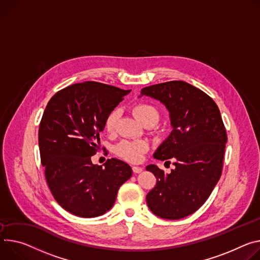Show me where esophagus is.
<instances>
[{
	"label": "esophagus",
	"mask_w": 260,
	"mask_h": 260,
	"mask_svg": "<svg viewBox=\"0 0 260 260\" xmlns=\"http://www.w3.org/2000/svg\"><path fill=\"white\" fill-rule=\"evenodd\" d=\"M132 170H133L134 174H140V172L142 171V168L139 167V166H133Z\"/></svg>",
	"instance_id": "obj_1"
}]
</instances>
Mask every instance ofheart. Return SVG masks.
Listing matches in <instances>:
<instances>
[{"label":"heart","instance_id":"heart-1","mask_svg":"<svg viewBox=\"0 0 260 260\" xmlns=\"http://www.w3.org/2000/svg\"><path fill=\"white\" fill-rule=\"evenodd\" d=\"M133 113L143 126L153 127L160 119L159 110L149 103H138L134 105ZM118 117V109H113L107 114L104 121V128L107 132H113ZM147 151L148 143L141 140H122L114 147V153L129 162H139Z\"/></svg>","mask_w":260,"mask_h":260}]
</instances>
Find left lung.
<instances>
[{
	"label": "left lung",
	"mask_w": 260,
	"mask_h": 260,
	"mask_svg": "<svg viewBox=\"0 0 260 260\" xmlns=\"http://www.w3.org/2000/svg\"><path fill=\"white\" fill-rule=\"evenodd\" d=\"M169 111L172 131L154 158L176 166L170 174L151 164L157 179L147 204L162 219L185 218L203 206L218 183L223 167L226 130L215 101L192 84L174 80L141 90Z\"/></svg>",
	"instance_id": "obj_1"
}]
</instances>
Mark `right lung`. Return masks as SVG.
<instances>
[{
	"label": "right lung",
	"mask_w": 260,
	"mask_h": 260,
	"mask_svg": "<svg viewBox=\"0 0 260 260\" xmlns=\"http://www.w3.org/2000/svg\"><path fill=\"white\" fill-rule=\"evenodd\" d=\"M130 91L84 81L55 93L46 105L38 136L45 179L56 203L75 216L105 214L132 176L122 160L107 159L104 167L91 160L105 118Z\"/></svg>",
	"instance_id": "add662e5"
}]
</instances>
